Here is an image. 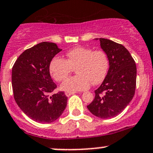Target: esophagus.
I'll list each match as a JSON object with an SVG mask.
<instances>
[{"instance_id":"1","label":"esophagus","mask_w":153,"mask_h":153,"mask_svg":"<svg viewBox=\"0 0 153 153\" xmlns=\"http://www.w3.org/2000/svg\"><path fill=\"white\" fill-rule=\"evenodd\" d=\"M75 93H75V92H66V93H65V95L69 97V96H70L71 95H73V94H75Z\"/></svg>"}]
</instances>
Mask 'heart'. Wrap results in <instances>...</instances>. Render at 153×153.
<instances>
[{"label": "heart", "mask_w": 153, "mask_h": 153, "mask_svg": "<svg viewBox=\"0 0 153 153\" xmlns=\"http://www.w3.org/2000/svg\"><path fill=\"white\" fill-rule=\"evenodd\" d=\"M66 60L55 57L49 65L51 77L57 81H62L75 69L77 75L68 78L61 84V90L66 92L82 91L104 81L109 68L106 54L102 51L78 46L66 53Z\"/></svg>", "instance_id": "1"}]
</instances>
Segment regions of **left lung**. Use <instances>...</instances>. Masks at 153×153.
Wrapping results in <instances>:
<instances>
[{"instance_id": "1", "label": "left lung", "mask_w": 153, "mask_h": 153, "mask_svg": "<svg viewBox=\"0 0 153 153\" xmlns=\"http://www.w3.org/2000/svg\"><path fill=\"white\" fill-rule=\"evenodd\" d=\"M99 41L108 58L109 69L102 84L95 90L94 99L87 108L94 116L108 119L120 114L133 99L137 68L123 45L104 38H99Z\"/></svg>"}]
</instances>
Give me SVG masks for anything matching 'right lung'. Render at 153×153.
<instances>
[{"instance_id": "1", "label": "right lung", "mask_w": 153, "mask_h": 153, "mask_svg": "<svg viewBox=\"0 0 153 153\" xmlns=\"http://www.w3.org/2000/svg\"><path fill=\"white\" fill-rule=\"evenodd\" d=\"M62 49L53 42H42L25 50L12 69L13 96L20 109L36 122L49 123L58 119L67 105L64 92L52 96L57 85L49 65Z\"/></svg>"}]
</instances>
